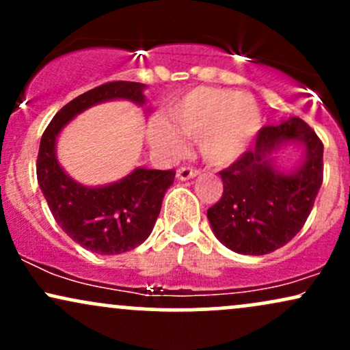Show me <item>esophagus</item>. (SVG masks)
Here are the masks:
<instances>
[{
  "label": "esophagus",
  "mask_w": 350,
  "mask_h": 350,
  "mask_svg": "<svg viewBox=\"0 0 350 350\" xmlns=\"http://www.w3.org/2000/svg\"><path fill=\"white\" fill-rule=\"evenodd\" d=\"M199 170H196V167H191V166H184V167H179L178 172H176V178L179 180H187V179H192L196 178V176H199Z\"/></svg>",
  "instance_id": "1"
}]
</instances>
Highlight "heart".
Masks as SVG:
<instances>
[{"instance_id": "obj_1", "label": "heart", "mask_w": 350, "mask_h": 350, "mask_svg": "<svg viewBox=\"0 0 350 350\" xmlns=\"http://www.w3.org/2000/svg\"><path fill=\"white\" fill-rule=\"evenodd\" d=\"M167 120L150 124V139L159 151L178 154L183 138L199 139V151L212 166L232 164L253 143L262 126V111L247 94L198 87L172 103Z\"/></svg>"}]
</instances>
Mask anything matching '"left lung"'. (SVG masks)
<instances>
[{
  "label": "left lung",
  "instance_id": "1",
  "mask_svg": "<svg viewBox=\"0 0 350 350\" xmlns=\"http://www.w3.org/2000/svg\"><path fill=\"white\" fill-rule=\"evenodd\" d=\"M286 142L305 144V161L293 173L274 167L272 152ZM323 150L319 136L301 118L263 126L255 148L219 172L222 198L207 211L217 239L242 255H267L290 242L323 184Z\"/></svg>",
  "mask_w": 350,
  "mask_h": 350
}]
</instances>
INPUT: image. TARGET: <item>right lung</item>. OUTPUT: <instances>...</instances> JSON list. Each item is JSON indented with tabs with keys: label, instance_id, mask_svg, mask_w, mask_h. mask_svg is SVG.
I'll return each instance as SVG.
<instances>
[{
	"label": "right lung",
	"instance_id": "add662e5",
	"mask_svg": "<svg viewBox=\"0 0 350 350\" xmlns=\"http://www.w3.org/2000/svg\"><path fill=\"white\" fill-rule=\"evenodd\" d=\"M143 90L144 83L124 80L92 88L60 108L41 138L36 172L47 206L59 227L74 242L98 255L133 250L150 237L176 171L136 167L118 183L87 187L60 167L55 139L75 115L97 103L124 98L143 105Z\"/></svg>",
	"mask_w": 350,
	"mask_h": 350
}]
</instances>
